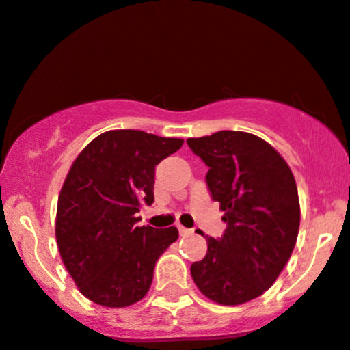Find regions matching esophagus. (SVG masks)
Returning <instances> with one entry per match:
<instances>
[{
    "mask_svg": "<svg viewBox=\"0 0 350 350\" xmlns=\"http://www.w3.org/2000/svg\"><path fill=\"white\" fill-rule=\"evenodd\" d=\"M179 233H181V237H187V234H193L194 230H189V228H185V226H179Z\"/></svg>",
    "mask_w": 350,
    "mask_h": 350,
    "instance_id": "1",
    "label": "esophagus"
}]
</instances>
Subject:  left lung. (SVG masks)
Listing matches in <instances>:
<instances>
[{"label":"left lung","mask_w":350,"mask_h":350,"mask_svg":"<svg viewBox=\"0 0 350 350\" xmlns=\"http://www.w3.org/2000/svg\"><path fill=\"white\" fill-rule=\"evenodd\" d=\"M186 142L209 167L206 183L226 223L219 240L204 237L208 253L191 265V277L216 304H246L273 285L293 252L300 226L295 178L277 149L248 132Z\"/></svg>","instance_id":"left-lung-1"}]
</instances>
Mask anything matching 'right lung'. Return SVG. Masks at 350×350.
I'll return each mask as SVG.
<instances>
[{
	"mask_svg": "<svg viewBox=\"0 0 350 350\" xmlns=\"http://www.w3.org/2000/svg\"><path fill=\"white\" fill-rule=\"evenodd\" d=\"M183 142L107 131L73 161L58 196L55 237L70 277L94 304L122 308L144 299L156 262L178 240L176 226H137L135 213L154 203L156 165Z\"/></svg>",
	"mask_w": 350,
	"mask_h": 350,
	"instance_id": "add662e5",
	"label": "right lung"
}]
</instances>
